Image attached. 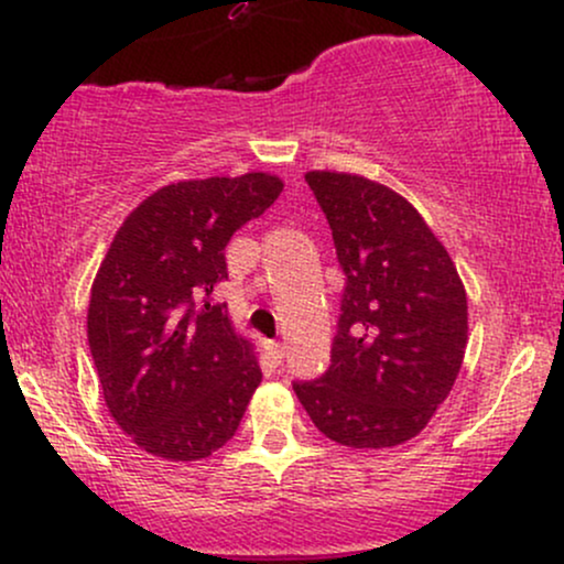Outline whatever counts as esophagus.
Wrapping results in <instances>:
<instances>
[{"label":"esophagus","instance_id":"obj_1","mask_svg":"<svg viewBox=\"0 0 564 564\" xmlns=\"http://www.w3.org/2000/svg\"><path fill=\"white\" fill-rule=\"evenodd\" d=\"M268 355H270V360H273L275 366H281V360H283V345H281V341H268Z\"/></svg>","mask_w":564,"mask_h":564}]
</instances>
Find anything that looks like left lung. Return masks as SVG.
Masks as SVG:
<instances>
[{
    "instance_id": "8db88e82",
    "label": "left lung",
    "mask_w": 564,
    "mask_h": 564,
    "mask_svg": "<svg viewBox=\"0 0 564 564\" xmlns=\"http://www.w3.org/2000/svg\"><path fill=\"white\" fill-rule=\"evenodd\" d=\"M345 273L332 366L294 392L334 443L392 448L448 398L467 349V291L403 196L358 174L307 172Z\"/></svg>"
}]
</instances>
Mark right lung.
I'll return each instance as SVG.
<instances>
[{
  "label": "right lung",
  "instance_id": "right-lung-1",
  "mask_svg": "<svg viewBox=\"0 0 564 564\" xmlns=\"http://www.w3.org/2000/svg\"><path fill=\"white\" fill-rule=\"evenodd\" d=\"M281 191L264 172L174 183L116 232L93 283L87 336L108 411L142 451L198 462L236 435L262 371L212 291L228 278L232 232Z\"/></svg>",
  "mask_w": 564,
  "mask_h": 564
}]
</instances>
